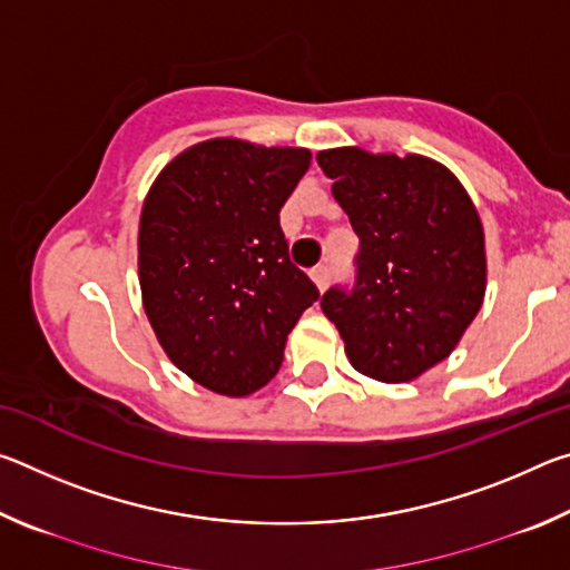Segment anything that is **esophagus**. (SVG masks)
I'll use <instances>...</instances> for the list:
<instances>
[{
    "label": "esophagus",
    "mask_w": 570,
    "mask_h": 570,
    "mask_svg": "<svg viewBox=\"0 0 570 570\" xmlns=\"http://www.w3.org/2000/svg\"><path fill=\"white\" fill-rule=\"evenodd\" d=\"M312 278H314V284L320 286V292H324V288L330 286L332 268L330 266H316V268H312Z\"/></svg>",
    "instance_id": "esophagus-1"
}]
</instances>
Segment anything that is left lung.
<instances>
[{"label":"left lung","instance_id":"8db88e82","mask_svg":"<svg viewBox=\"0 0 570 570\" xmlns=\"http://www.w3.org/2000/svg\"><path fill=\"white\" fill-rule=\"evenodd\" d=\"M336 204L360 236L354 282L322 308L356 372L410 382L450 356L485 296V238L465 188L422 156L322 150Z\"/></svg>","mask_w":570,"mask_h":570}]
</instances>
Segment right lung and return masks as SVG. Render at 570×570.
Listing matches in <instances>:
<instances>
[{"instance_id":"obj_1","label":"right lung","mask_w":570,"mask_h":570,"mask_svg":"<svg viewBox=\"0 0 570 570\" xmlns=\"http://www.w3.org/2000/svg\"><path fill=\"white\" fill-rule=\"evenodd\" d=\"M312 153L216 138L168 163L140 214L142 306L170 362L244 397L274 377L320 288L288 258L278 210Z\"/></svg>"}]
</instances>
